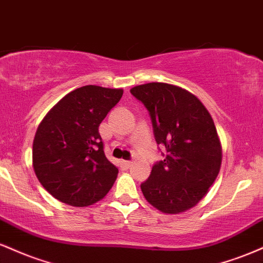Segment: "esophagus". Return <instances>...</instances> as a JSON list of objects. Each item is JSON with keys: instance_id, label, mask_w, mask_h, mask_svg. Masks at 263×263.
I'll return each instance as SVG.
<instances>
[{"instance_id": "obj_1", "label": "esophagus", "mask_w": 263, "mask_h": 263, "mask_svg": "<svg viewBox=\"0 0 263 263\" xmlns=\"http://www.w3.org/2000/svg\"><path fill=\"white\" fill-rule=\"evenodd\" d=\"M131 163H132L131 161H122L121 164L123 168H126V170H127V168H129V165H131Z\"/></svg>"}]
</instances>
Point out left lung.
Instances as JSON below:
<instances>
[{"mask_svg": "<svg viewBox=\"0 0 263 263\" xmlns=\"http://www.w3.org/2000/svg\"><path fill=\"white\" fill-rule=\"evenodd\" d=\"M131 93L148 111L163 156L141 184L142 193L163 213L188 210L204 198L220 171L221 146L213 119L193 93L171 84H143Z\"/></svg>", "mask_w": 263, "mask_h": 263, "instance_id": "8db88e82", "label": "left lung"}]
</instances>
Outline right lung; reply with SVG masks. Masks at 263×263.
Here are the masks:
<instances>
[{"instance_id":"obj_1","label":"right lung","mask_w":263,"mask_h":263,"mask_svg":"<svg viewBox=\"0 0 263 263\" xmlns=\"http://www.w3.org/2000/svg\"><path fill=\"white\" fill-rule=\"evenodd\" d=\"M122 89L86 85L69 92L38 126L33 167L54 198L87 206L107 194L119 168L106 158L99 126L120 99Z\"/></svg>"}]
</instances>
